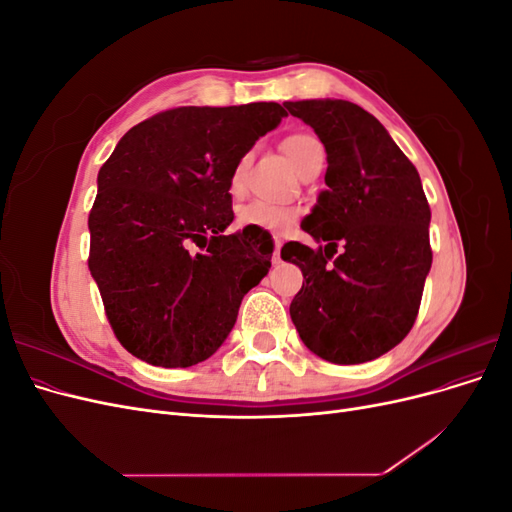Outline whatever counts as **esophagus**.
Instances as JSON below:
<instances>
[{
	"label": "esophagus",
	"mask_w": 512,
	"mask_h": 512,
	"mask_svg": "<svg viewBox=\"0 0 512 512\" xmlns=\"http://www.w3.org/2000/svg\"><path fill=\"white\" fill-rule=\"evenodd\" d=\"M282 239L275 237V250H273V265H277V262H282Z\"/></svg>",
	"instance_id": "obj_1"
}]
</instances>
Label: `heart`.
Returning a JSON list of instances; mask_svg holds the SVG:
<instances>
[{
	"label": "heart",
	"instance_id": "b5f03b06",
	"mask_svg": "<svg viewBox=\"0 0 512 512\" xmlns=\"http://www.w3.org/2000/svg\"><path fill=\"white\" fill-rule=\"evenodd\" d=\"M318 149H322L320 141L309 134H292L284 141L286 156L294 166H297V170ZM247 162H250V158L243 156L237 162V166L232 168V175L228 181L230 194L237 196L243 192ZM299 215H301V209L297 205H280V203H269V200H252V203L239 207L237 222L239 226H245V228L284 232L299 220Z\"/></svg>",
	"mask_w": 512,
	"mask_h": 512
}]
</instances>
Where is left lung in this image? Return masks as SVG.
Returning a JSON list of instances; mask_svg holds the SVG:
<instances>
[{"mask_svg":"<svg viewBox=\"0 0 512 512\" xmlns=\"http://www.w3.org/2000/svg\"><path fill=\"white\" fill-rule=\"evenodd\" d=\"M284 106L327 149V190L301 228L318 243L344 245L333 262L327 247L312 250L299 241L282 247V258L303 271L290 318L320 359L374 361L410 333L431 269V211L421 177L359 104L324 98Z\"/></svg>","mask_w":512,"mask_h":512,"instance_id":"1","label":"left lung"}]
</instances>
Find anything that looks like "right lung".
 Segmentation results:
<instances>
[{
    "label": "right lung",
    "instance_id": "add662e5",
    "mask_svg": "<svg viewBox=\"0 0 512 512\" xmlns=\"http://www.w3.org/2000/svg\"><path fill=\"white\" fill-rule=\"evenodd\" d=\"M286 115L277 102L173 108L123 134L100 168L89 271L136 359L207 361L235 327L247 290L269 273L267 230L224 232L235 220L228 181Z\"/></svg>",
    "mask_w": 512,
    "mask_h": 512
}]
</instances>
